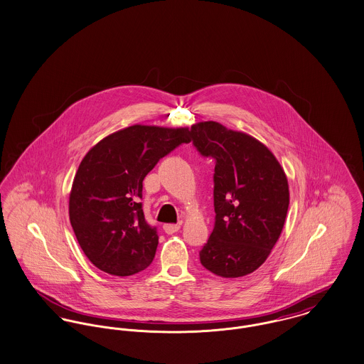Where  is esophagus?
<instances>
[{
    "label": "esophagus",
    "instance_id": "34e87169",
    "mask_svg": "<svg viewBox=\"0 0 364 364\" xmlns=\"http://www.w3.org/2000/svg\"><path fill=\"white\" fill-rule=\"evenodd\" d=\"M163 229L167 235H172L181 229V223H166L163 225Z\"/></svg>",
    "mask_w": 364,
    "mask_h": 364
}]
</instances>
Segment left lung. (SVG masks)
I'll return each mask as SVG.
<instances>
[{
	"label": "left lung",
	"instance_id": "1",
	"mask_svg": "<svg viewBox=\"0 0 364 364\" xmlns=\"http://www.w3.org/2000/svg\"><path fill=\"white\" fill-rule=\"evenodd\" d=\"M215 160V225L200 251L201 265L235 279L267 261L290 204L289 181L274 154L254 136L217 122L193 124L189 142Z\"/></svg>",
	"mask_w": 364,
	"mask_h": 364
}]
</instances>
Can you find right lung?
I'll return each instance as SVG.
<instances>
[{"label":"right lung","mask_w":364,"mask_h":364,"mask_svg":"<svg viewBox=\"0 0 364 364\" xmlns=\"http://www.w3.org/2000/svg\"><path fill=\"white\" fill-rule=\"evenodd\" d=\"M188 134V128L135 124L107 135L84 156L69 217L81 250L97 269L124 277L151 264L159 236L139 203L142 182L160 159L189 142Z\"/></svg>","instance_id":"add662e5"}]
</instances>
